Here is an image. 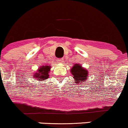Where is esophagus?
Instances as JSON below:
<instances>
[{"label":"esophagus","instance_id":"34e87169","mask_svg":"<svg viewBox=\"0 0 128 128\" xmlns=\"http://www.w3.org/2000/svg\"><path fill=\"white\" fill-rule=\"evenodd\" d=\"M63 60H64V59H58V62L59 63H62Z\"/></svg>","mask_w":128,"mask_h":128}]
</instances>
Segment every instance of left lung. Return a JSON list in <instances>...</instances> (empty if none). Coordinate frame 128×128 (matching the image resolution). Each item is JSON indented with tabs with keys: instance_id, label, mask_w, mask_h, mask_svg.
Instances as JSON below:
<instances>
[{
	"instance_id": "obj_1",
	"label": "left lung",
	"mask_w": 128,
	"mask_h": 128,
	"mask_svg": "<svg viewBox=\"0 0 128 128\" xmlns=\"http://www.w3.org/2000/svg\"><path fill=\"white\" fill-rule=\"evenodd\" d=\"M70 72L74 79L75 83L76 84H80L82 82H86L88 78L87 77L89 74L88 71L78 63L74 64Z\"/></svg>"
}]
</instances>
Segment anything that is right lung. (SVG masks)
Masks as SVG:
<instances>
[{"label":"right lung","mask_w":128,"mask_h":128,"mask_svg":"<svg viewBox=\"0 0 128 128\" xmlns=\"http://www.w3.org/2000/svg\"><path fill=\"white\" fill-rule=\"evenodd\" d=\"M50 70H51V66H41L40 68H38V69H37L36 72H34V73L33 74V77L34 80L43 82L50 77L49 74Z\"/></svg>","instance_id":"1"}]
</instances>
